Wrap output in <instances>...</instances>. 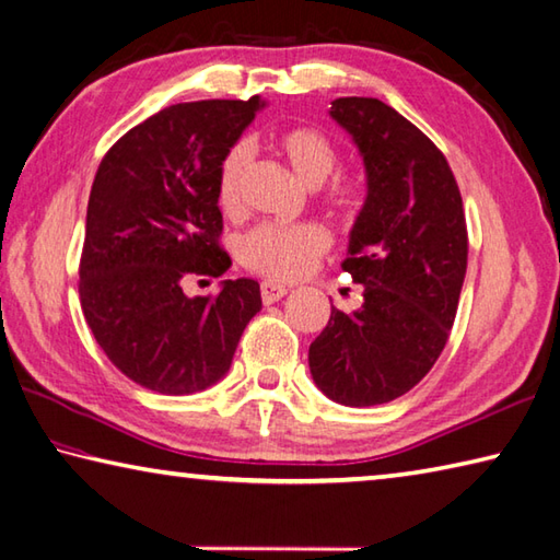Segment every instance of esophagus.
Segmentation results:
<instances>
[{
  "instance_id": "esophagus-1",
  "label": "esophagus",
  "mask_w": 560,
  "mask_h": 560,
  "mask_svg": "<svg viewBox=\"0 0 560 560\" xmlns=\"http://www.w3.org/2000/svg\"><path fill=\"white\" fill-rule=\"evenodd\" d=\"M259 291H261V301L273 303L289 293V287H283V283H277V281H261Z\"/></svg>"
}]
</instances>
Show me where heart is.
I'll return each mask as SVG.
<instances>
[{"label": "heart", "mask_w": 560, "mask_h": 560, "mask_svg": "<svg viewBox=\"0 0 560 560\" xmlns=\"http://www.w3.org/2000/svg\"><path fill=\"white\" fill-rule=\"evenodd\" d=\"M273 145L308 186H320L337 170L339 155L335 145L315 128H283L273 136ZM249 160L252 145L247 140H237L218 164L215 201L225 213H235L243 201V182ZM327 199L339 211H354L361 201V191L352 182H337ZM330 233L317 223H261L243 237L240 259L245 261V267L269 279H299L330 249Z\"/></svg>", "instance_id": "1"}]
</instances>
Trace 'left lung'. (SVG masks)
<instances>
[{
    "label": "left lung",
    "instance_id": "obj_1",
    "mask_svg": "<svg viewBox=\"0 0 560 560\" xmlns=\"http://www.w3.org/2000/svg\"><path fill=\"white\" fill-rule=\"evenodd\" d=\"M330 116L366 170V201L342 261L364 303L354 313L332 308L308 364L327 398L369 408L418 386L440 359L466 277V215L442 150L396 108L342 96Z\"/></svg>",
    "mask_w": 560,
    "mask_h": 560
}]
</instances>
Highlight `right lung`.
<instances>
[{"label":"right lung","mask_w":560,"mask_h":560,"mask_svg":"<svg viewBox=\"0 0 560 560\" xmlns=\"http://www.w3.org/2000/svg\"><path fill=\"white\" fill-rule=\"evenodd\" d=\"M265 102L174 104L130 128L98 164L86 206L80 299L112 364L148 390L189 396L221 381L261 311L255 279L186 295L189 277H223L215 172Z\"/></svg>","instance_id":"obj_1"}]
</instances>
